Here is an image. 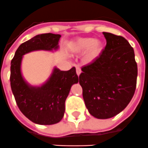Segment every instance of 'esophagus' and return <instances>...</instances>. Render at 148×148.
<instances>
[{
  "instance_id": "34e87169",
  "label": "esophagus",
  "mask_w": 148,
  "mask_h": 148,
  "mask_svg": "<svg viewBox=\"0 0 148 148\" xmlns=\"http://www.w3.org/2000/svg\"><path fill=\"white\" fill-rule=\"evenodd\" d=\"M76 72H77V74L78 76H79V74H81V69L79 66H77V67H76Z\"/></svg>"
}]
</instances>
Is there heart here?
Returning <instances> with one entry per match:
<instances>
[{"mask_svg":"<svg viewBox=\"0 0 148 148\" xmlns=\"http://www.w3.org/2000/svg\"><path fill=\"white\" fill-rule=\"evenodd\" d=\"M103 42L93 38H80L76 40L70 46V50L77 54H84V60L90 62L99 58L103 50Z\"/></svg>","mask_w":148,"mask_h":148,"instance_id":"b5f03b06","label":"heart"}]
</instances>
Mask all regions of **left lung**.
Listing matches in <instances>:
<instances>
[{
  "label": "left lung",
  "instance_id": "left-lung-1",
  "mask_svg": "<svg viewBox=\"0 0 148 148\" xmlns=\"http://www.w3.org/2000/svg\"><path fill=\"white\" fill-rule=\"evenodd\" d=\"M106 46L99 58L82 68L79 85L88 112L109 119L122 111L134 97L138 70L134 49L122 36L103 32Z\"/></svg>",
  "mask_w": 148,
  "mask_h": 148
}]
</instances>
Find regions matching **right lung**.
<instances>
[{"mask_svg":"<svg viewBox=\"0 0 148 148\" xmlns=\"http://www.w3.org/2000/svg\"><path fill=\"white\" fill-rule=\"evenodd\" d=\"M60 34H41L22 43L11 62L10 84L20 110L29 120L39 125H54L64 116L65 102L72 85L79 82L75 67L60 71L57 67L40 86L28 83L21 73L23 56L38 50L53 51L59 49Z\"/></svg>","mask_w":148,"mask_h":148,"instance_id":"add662e5","label":"right lung"}]
</instances>
